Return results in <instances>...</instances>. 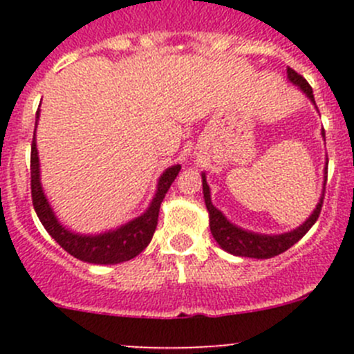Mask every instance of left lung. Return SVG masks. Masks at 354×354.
<instances>
[{"label":"left lung","mask_w":354,"mask_h":354,"mask_svg":"<svg viewBox=\"0 0 354 354\" xmlns=\"http://www.w3.org/2000/svg\"><path fill=\"white\" fill-rule=\"evenodd\" d=\"M288 78L292 85L299 88L306 97L310 99L313 106H315V99H313V91L308 85V82L301 77V75L296 73L295 70L288 68ZM317 109V106H315ZM322 137L326 140V131L322 130ZM326 181H327V167L324 169V190L320 195L319 202H317L315 209L310 214L308 219L303 224H299L295 230L288 231V233L281 234H262V233H253V231L243 230V227L236 226V224L231 223L219 209L212 203L210 200V187L207 185V176L205 173H202V188H203V200H205V207L209 210V226L210 233H212L214 240L217 241V245L224 250V252L231 253V255L236 257H250V259H272V257L279 255V253L286 252L288 248H291L292 245L298 243L306 233H308L310 227L315 224V221L319 219L320 209H322L324 202V192H326Z\"/></svg>","instance_id":"1"}]
</instances>
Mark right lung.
<instances>
[{"label":"right lung","instance_id":"right-lung-1","mask_svg":"<svg viewBox=\"0 0 354 354\" xmlns=\"http://www.w3.org/2000/svg\"><path fill=\"white\" fill-rule=\"evenodd\" d=\"M39 116H41V111H37L35 114V130H37ZM35 130L30 154L32 203H34L39 221L42 223L44 230L51 234V238H55L56 243L75 259L87 263H97V266H114V263L127 262V260L135 259L142 250L147 248L154 236L160 203L173 185L174 178L180 173V164H174V166L164 169V173L157 180L154 197L144 214L109 231H102L97 234H82L68 230L65 224H62L46 197L41 183V162H39L37 144H35Z\"/></svg>","mask_w":354,"mask_h":354}]
</instances>
